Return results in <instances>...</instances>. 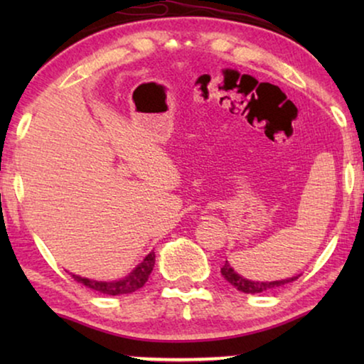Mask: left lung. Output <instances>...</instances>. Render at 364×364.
Here are the masks:
<instances>
[{"mask_svg": "<svg viewBox=\"0 0 364 364\" xmlns=\"http://www.w3.org/2000/svg\"><path fill=\"white\" fill-rule=\"evenodd\" d=\"M222 275L225 280L230 283L237 288L238 291H243V293H262V291H267L270 290V288H277V287H283L287 285V283L290 282H295L298 277H291V278H285V280H275V282H253V280H247V278H243L242 275H238V273L233 270L230 267V263L225 262V265L220 268Z\"/></svg>", "mask_w": 364, "mask_h": 364, "instance_id": "8db88e82", "label": "left lung"}]
</instances>
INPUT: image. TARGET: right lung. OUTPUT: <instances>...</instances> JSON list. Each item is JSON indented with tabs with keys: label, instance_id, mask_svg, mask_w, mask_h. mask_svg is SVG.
Instances as JSON below:
<instances>
[{
	"label": "right lung",
	"instance_id": "add662e5",
	"mask_svg": "<svg viewBox=\"0 0 364 364\" xmlns=\"http://www.w3.org/2000/svg\"><path fill=\"white\" fill-rule=\"evenodd\" d=\"M154 263H156V253L152 250L126 278H121V280L97 282L79 275H73V278L77 283H82L84 287L91 288V290H96L99 293H104V295H127V293L136 291L139 288L146 285L149 275L152 273Z\"/></svg>",
	"mask_w": 364,
	"mask_h": 364
}]
</instances>
